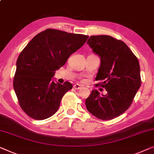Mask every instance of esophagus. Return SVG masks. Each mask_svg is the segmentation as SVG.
Listing matches in <instances>:
<instances>
[{
    "label": "esophagus",
    "instance_id": "34e87169",
    "mask_svg": "<svg viewBox=\"0 0 154 154\" xmlns=\"http://www.w3.org/2000/svg\"><path fill=\"white\" fill-rule=\"evenodd\" d=\"M73 88H74L75 90H80L82 88V85L79 84H75L74 85H73Z\"/></svg>",
    "mask_w": 154,
    "mask_h": 154
}]
</instances>
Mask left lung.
<instances>
[{
    "instance_id": "8db88e82",
    "label": "left lung",
    "mask_w": 154,
    "mask_h": 154,
    "mask_svg": "<svg viewBox=\"0 0 154 154\" xmlns=\"http://www.w3.org/2000/svg\"><path fill=\"white\" fill-rule=\"evenodd\" d=\"M88 44L101 58L96 85L105 88L107 94L92 91L85 100L86 108L98 119L110 120L127 110L141 85L140 68L137 57L121 40L109 35H94Z\"/></svg>"
}]
</instances>
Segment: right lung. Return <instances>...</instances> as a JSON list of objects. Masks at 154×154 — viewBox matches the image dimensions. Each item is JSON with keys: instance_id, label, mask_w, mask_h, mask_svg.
Listing matches in <instances>:
<instances>
[{"instance_id": "add662e5", "label": "right lung", "mask_w": 154, "mask_h": 154, "mask_svg": "<svg viewBox=\"0 0 154 154\" xmlns=\"http://www.w3.org/2000/svg\"><path fill=\"white\" fill-rule=\"evenodd\" d=\"M88 37L46 29L33 37L21 51L13 86L19 106L29 117L43 120L57 112L62 98L73 86L68 81L55 83L52 77Z\"/></svg>"}]
</instances>
